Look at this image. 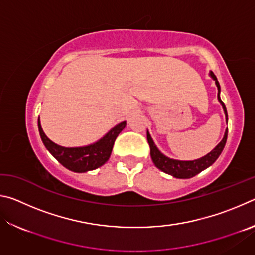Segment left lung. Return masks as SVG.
Instances as JSON below:
<instances>
[{
	"instance_id": "1",
	"label": "left lung",
	"mask_w": 255,
	"mask_h": 255,
	"mask_svg": "<svg viewBox=\"0 0 255 255\" xmlns=\"http://www.w3.org/2000/svg\"><path fill=\"white\" fill-rule=\"evenodd\" d=\"M209 76L215 81V84L217 86V90H218L217 99L223 107L224 112H225L226 123H227L228 120L227 110H226L225 105H224V102L221 99V85H219L217 77L215 76L213 72L209 73ZM227 132H228V129L226 128L223 139L219 141V144L216 146L211 152L206 154L205 156H202L198 159H193V161H180V159L167 157L163 153H161V150L156 147V145H155L154 140L152 139V137H150L149 132L147 130V141L150 147V157H152V161L155 164V166H156L158 170L163 171L164 173L170 174L176 179H190L192 178V176L199 174L201 171L206 170L207 167L213 165L216 159L219 157V155L222 154L224 147H225V144L227 140Z\"/></svg>"
}]
</instances>
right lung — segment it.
<instances>
[{"mask_svg": "<svg viewBox=\"0 0 255 255\" xmlns=\"http://www.w3.org/2000/svg\"><path fill=\"white\" fill-rule=\"evenodd\" d=\"M126 127V122H122L112 127L105 136L96 143L81 146V147H64L55 144L46 136L38 118V129L40 138L47 150L67 170L84 173V172L96 170L102 166L109 159L116 138Z\"/></svg>", "mask_w": 255, "mask_h": 255, "instance_id": "add662e5", "label": "right lung"}]
</instances>
